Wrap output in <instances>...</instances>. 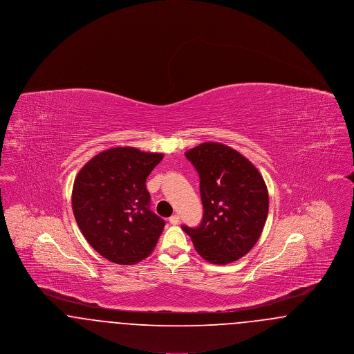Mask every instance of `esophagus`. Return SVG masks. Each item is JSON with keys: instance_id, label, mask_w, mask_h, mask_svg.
Here are the masks:
<instances>
[{"instance_id": "1", "label": "esophagus", "mask_w": 354, "mask_h": 354, "mask_svg": "<svg viewBox=\"0 0 354 354\" xmlns=\"http://www.w3.org/2000/svg\"><path fill=\"white\" fill-rule=\"evenodd\" d=\"M169 221L172 224V225H176V224H179L180 219H179V216H178V215H172V216L169 218Z\"/></svg>"}]
</instances>
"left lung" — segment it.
<instances>
[{
  "instance_id": "obj_1",
  "label": "left lung",
  "mask_w": 354,
  "mask_h": 354,
  "mask_svg": "<svg viewBox=\"0 0 354 354\" xmlns=\"http://www.w3.org/2000/svg\"><path fill=\"white\" fill-rule=\"evenodd\" d=\"M201 178L202 223L182 225L195 250L212 264H228L257 243L268 216L270 198L261 174L234 149L205 142L185 152Z\"/></svg>"
}]
</instances>
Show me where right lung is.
Listing matches in <instances>:
<instances>
[{
	"label": "right lung",
	"instance_id": "right-lung-1",
	"mask_svg": "<svg viewBox=\"0 0 354 354\" xmlns=\"http://www.w3.org/2000/svg\"><path fill=\"white\" fill-rule=\"evenodd\" d=\"M163 153L114 147L90 159L71 195L77 224L104 259L133 266L151 254L166 221L150 209L146 179Z\"/></svg>",
	"mask_w": 354,
	"mask_h": 354
}]
</instances>
